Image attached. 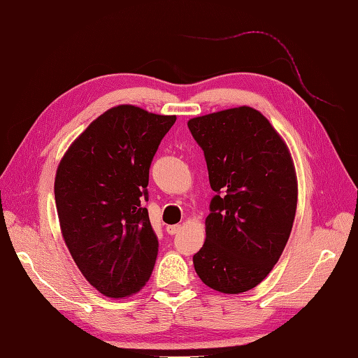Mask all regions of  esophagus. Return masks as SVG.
Masks as SVG:
<instances>
[{
  "mask_svg": "<svg viewBox=\"0 0 358 358\" xmlns=\"http://www.w3.org/2000/svg\"><path fill=\"white\" fill-rule=\"evenodd\" d=\"M182 229V227L180 225H169L166 227V233L169 234H176V233H179Z\"/></svg>",
  "mask_w": 358,
  "mask_h": 358,
  "instance_id": "1",
  "label": "esophagus"
}]
</instances>
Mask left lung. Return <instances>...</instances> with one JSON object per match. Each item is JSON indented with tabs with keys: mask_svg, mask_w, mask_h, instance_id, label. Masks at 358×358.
Listing matches in <instances>:
<instances>
[{
	"mask_svg": "<svg viewBox=\"0 0 358 358\" xmlns=\"http://www.w3.org/2000/svg\"><path fill=\"white\" fill-rule=\"evenodd\" d=\"M188 129L203 150L217 193L194 269L211 289L250 291L279 262L296 217L299 189L289 148L248 106L193 117Z\"/></svg>",
	"mask_w": 358,
	"mask_h": 358,
	"instance_id": "obj_1",
	"label": "left lung"
}]
</instances>
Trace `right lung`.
Listing matches in <instances>:
<instances>
[{
    "instance_id": "obj_1",
    "label": "right lung",
    "mask_w": 358,
    "mask_h": 358,
    "mask_svg": "<svg viewBox=\"0 0 358 358\" xmlns=\"http://www.w3.org/2000/svg\"><path fill=\"white\" fill-rule=\"evenodd\" d=\"M174 115L122 104L71 142L55 176L59 227L79 271L106 297L145 287L159 243L150 224L148 171Z\"/></svg>"
}]
</instances>
